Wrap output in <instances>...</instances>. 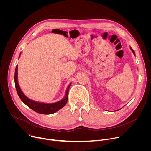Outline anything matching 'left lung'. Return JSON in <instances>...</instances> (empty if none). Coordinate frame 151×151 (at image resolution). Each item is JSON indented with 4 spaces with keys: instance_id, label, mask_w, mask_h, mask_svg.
<instances>
[{
    "instance_id": "8db88e82",
    "label": "left lung",
    "mask_w": 151,
    "mask_h": 151,
    "mask_svg": "<svg viewBox=\"0 0 151 151\" xmlns=\"http://www.w3.org/2000/svg\"><path fill=\"white\" fill-rule=\"evenodd\" d=\"M130 49H131V50H132V52H133V54H134V55H135V52H134V50H133V49H132V48H131V47H130Z\"/></svg>"
}]
</instances>
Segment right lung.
Listing matches in <instances>:
<instances>
[{
    "label": "right lung",
    "instance_id": "obj_1",
    "mask_svg": "<svg viewBox=\"0 0 151 151\" xmlns=\"http://www.w3.org/2000/svg\"><path fill=\"white\" fill-rule=\"evenodd\" d=\"M18 66H16L15 71V76H14V80H15V88L17 92V94L21 100L25 104H26L28 107H29L30 109H32L35 112L40 114H45V115H50L54 114L61 109L63 107L66 105L68 100V93H69V90L70 87V84L69 87H68V89L66 90V96L64 99H63L61 100L54 103H39L36 102L33 100H30L27 97H26L22 91L21 90L19 85L18 83Z\"/></svg>",
    "mask_w": 151,
    "mask_h": 151
}]
</instances>
